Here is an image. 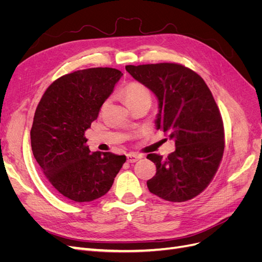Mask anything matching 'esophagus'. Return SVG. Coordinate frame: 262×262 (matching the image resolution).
Instances as JSON below:
<instances>
[{
	"label": "esophagus",
	"instance_id": "1",
	"mask_svg": "<svg viewBox=\"0 0 262 262\" xmlns=\"http://www.w3.org/2000/svg\"><path fill=\"white\" fill-rule=\"evenodd\" d=\"M140 155L138 154H134V153H129L126 154V161H128L129 163H136L137 161L140 160Z\"/></svg>",
	"mask_w": 262,
	"mask_h": 262
}]
</instances>
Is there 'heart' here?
I'll use <instances>...</instances> for the list:
<instances>
[{
	"instance_id": "obj_1",
	"label": "heart",
	"mask_w": 262,
	"mask_h": 262,
	"mask_svg": "<svg viewBox=\"0 0 262 262\" xmlns=\"http://www.w3.org/2000/svg\"><path fill=\"white\" fill-rule=\"evenodd\" d=\"M123 96L126 105L136 104V102L141 101L150 102V100H152L149 90L145 85L139 82H132L126 85L123 90Z\"/></svg>"
}]
</instances>
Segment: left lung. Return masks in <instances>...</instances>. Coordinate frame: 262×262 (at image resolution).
Segmentation results:
<instances>
[{
  "instance_id": "obj_1",
  "label": "left lung",
  "mask_w": 262,
  "mask_h": 262,
  "mask_svg": "<svg viewBox=\"0 0 262 262\" xmlns=\"http://www.w3.org/2000/svg\"><path fill=\"white\" fill-rule=\"evenodd\" d=\"M134 80L158 99L157 129L169 133L176 149L164 158L148 154L156 165L147 180L153 194L185 202L200 194L215 175L224 153V126L212 93L194 71L177 63L126 66Z\"/></svg>"
}]
</instances>
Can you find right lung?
Listing matches in <instances>:
<instances>
[{"label": "right lung", "instance_id": "right-lung-1", "mask_svg": "<svg viewBox=\"0 0 262 262\" xmlns=\"http://www.w3.org/2000/svg\"><path fill=\"white\" fill-rule=\"evenodd\" d=\"M121 76L112 68L75 71L55 80L37 106L30 130L34 157L50 185L69 200L91 202L105 195L126 160L92 153L84 136Z\"/></svg>", "mask_w": 262, "mask_h": 262}]
</instances>
